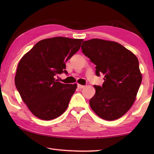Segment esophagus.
Returning a JSON list of instances; mask_svg holds the SVG:
<instances>
[{
    "mask_svg": "<svg viewBox=\"0 0 154 154\" xmlns=\"http://www.w3.org/2000/svg\"><path fill=\"white\" fill-rule=\"evenodd\" d=\"M77 87H78V88H79V89H83V88L85 87L84 85H80V84H78Z\"/></svg>",
    "mask_w": 154,
    "mask_h": 154,
    "instance_id": "obj_1",
    "label": "esophagus"
}]
</instances>
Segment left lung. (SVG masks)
I'll use <instances>...</instances> for the list:
<instances>
[{"mask_svg": "<svg viewBox=\"0 0 154 154\" xmlns=\"http://www.w3.org/2000/svg\"><path fill=\"white\" fill-rule=\"evenodd\" d=\"M81 49L96 65L97 76H104L102 86L94 85L91 108L103 119H119L133 105L142 83L138 58L117 42L101 39L84 41Z\"/></svg>", "mask_w": 154, "mask_h": 154, "instance_id": "left-lung-1", "label": "left lung"}]
</instances>
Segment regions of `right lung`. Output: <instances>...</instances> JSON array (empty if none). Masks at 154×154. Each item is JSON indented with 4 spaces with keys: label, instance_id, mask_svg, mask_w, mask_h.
Listing matches in <instances>:
<instances>
[{
    "label": "right lung",
    "instance_id": "obj_1",
    "mask_svg": "<svg viewBox=\"0 0 154 154\" xmlns=\"http://www.w3.org/2000/svg\"><path fill=\"white\" fill-rule=\"evenodd\" d=\"M83 39L55 37L35 44L20 61L15 85L34 116L50 120L63 114L77 84H63L55 77L67 73L65 62L79 51Z\"/></svg>",
    "mask_w": 154,
    "mask_h": 154
}]
</instances>
